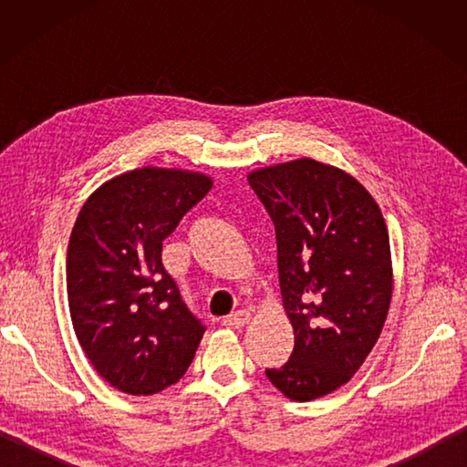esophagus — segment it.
Masks as SVG:
<instances>
[{
    "instance_id": "1",
    "label": "esophagus",
    "mask_w": 467,
    "mask_h": 467,
    "mask_svg": "<svg viewBox=\"0 0 467 467\" xmlns=\"http://www.w3.org/2000/svg\"><path fill=\"white\" fill-rule=\"evenodd\" d=\"M249 321H251V313L246 311V309H241V311H234V313H231L228 317H224L223 323L226 327H233V329H239V327L249 325Z\"/></svg>"
}]
</instances>
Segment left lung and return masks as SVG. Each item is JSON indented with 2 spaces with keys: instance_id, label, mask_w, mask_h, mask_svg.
<instances>
[{
  "instance_id": "left-lung-1",
  "label": "left lung",
  "mask_w": 467,
  "mask_h": 467,
  "mask_svg": "<svg viewBox=\"0 0 467 467\" xmlns=\"http://www.w3.org/2000/svg\"><path fill=\"white\" fill-rule=\"evenodd\" d=\"M249 184L273 218L295 349L271 383L295 401L339 389L371 353L391 303L389 234L363 184L311 158L261 168Z\"/></svg>"
}]
</instances>
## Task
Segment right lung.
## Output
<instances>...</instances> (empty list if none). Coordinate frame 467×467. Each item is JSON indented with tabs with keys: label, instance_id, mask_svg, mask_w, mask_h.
I'll return each instance as SVG.
<instances>
[{
	"label": "right lung",
	"instance_id": "add662e5",
	"mask_svg": "<svg viewBox=\"0 0 467 467\" xmlns=\"http://www.w3.org/2000/svg\"><path fill=\"white\" fill-rule=\"evenodd\" d=\"M211 186L198 172L136 168L104 182L76 218L69 317L94 369L118 391H162L194 359L206 327L166 273L162 241Z\"/></svg>",
	"mask_w": 467,
	"mask_h": 467
}]
</instances>
